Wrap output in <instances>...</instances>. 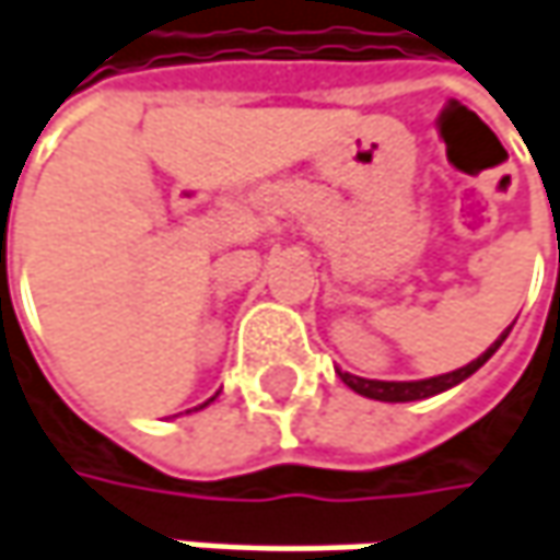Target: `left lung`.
<instances>
[{
	"label": "left lung",
	"instance_id": "obj_1",
	"mask_svg": "<svg viewBox=\"0 0 560 560\" xmlns=\"http://www.w3.org/2000/svg\"><path fill=\"white\" fill-rule=\"evenodd\" d=\"M510 332V329H508ZM508 332L494 342V346L488 348L485 354H478L476 361H469L466 368H459V371H450V374H441V377H428V380H364V377H354V374H342L339 371V377L346 386H351L354 393H361V396H368V399H377V402H415V399H428V396H438V393H444L450 386H456V383H463L466 377H472L478 368L501 348V342L508 339Z\"/></svg>",
	"mask_w": 560,
	"mask_h": 560
}]
</instances>
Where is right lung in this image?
<instances>
[{
  "mask_svg": "<svg viewBox=\"0 0 560 560\" xmlns=\"http://www.w3.org/2000/svg\"><path fill=\"white\" fill-rule=\"evenodd\" d=\"M209 402H212V399H209ZM209 402H202V406H209ZM202 406H199V409H202Z\"/></svg>",
  "mask_w": 560,
  "mask_h": 560,
  "instance_id": "add662e5",
  "label": "right lung"
}]
</instances>
